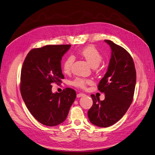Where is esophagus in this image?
Returning <instances> with one entry per match:
<instances>
[{"label": "esophagus", "mask_w": 155, "mask_h": 155, "mask_svg": "<svg viewBox=\"0 0 155 155\" xmlns=\"http://www.w3.org/2000/svg\"><path fill=\"white\" fill-rule=\"evenodd\" d=\"M85 96V94H82V93H80V94H77V97L78 98H80V97H84V96Z\"/></svg>", "instance_id": "1"}]
</instances>
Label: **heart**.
<instances>
[{
    "label": "heart",
    "mask_w": 155,
    "mask_h": 155,
    "mask_svg": "<svg viewBox=\"0 0 155 155\" xmlns=\"http://www.w3.org/2000/svg\"><path fill=\"white\" fill-rule=\"evenodd\" d=\"M79 55L82 56L87 62L91 68H96L102 61V56L98 52V51L94 47L87 46L80 50L78 52ZM74 61V59L72 56H70L67 58L63 66V71L65 73H68L70 72L71 66ZM91 80H87L84 78H77L72 82L73 85L80 88H85L87 85L90 84Z\"/></svg>",
    "instance_id": "heart-1"
}]
</instances>
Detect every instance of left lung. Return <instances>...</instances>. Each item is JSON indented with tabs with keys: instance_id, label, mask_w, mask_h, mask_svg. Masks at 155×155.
<instances>
[{
	"instance_id": "obj_1",
	"label": "left lung",
	"mask_w": 155,
	"mask_h": 155,
	"mask_svg": "<svg viewBox=\"0 0 155 155\" xmlns=\"http://www.w3.org/2000/svg\"><path fill=\"white\" fill-rule=\"evenodd\" d=\"M111 49V58L98 89L105 94L100 101L92 94L93 105L89 110L90 122L99 127H108L123 117L132 102L136 84V71L133 59L125 49L105 40Z\"/></svg>"
}]
</instances>
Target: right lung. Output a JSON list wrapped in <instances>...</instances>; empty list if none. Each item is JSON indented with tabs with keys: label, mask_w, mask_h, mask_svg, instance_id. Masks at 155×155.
Segmentation results:
<instances>
[{
	"label": "right lung",
	"mask_w": 155,
	"mask_h": 155,
	"mask_svg": "<svg viewBox=\"0 0 155 155\" xmlns=\"http://www.w3.org/2000/svg\"><path fill=\"white\" fill-rule=\"evenodd\" d=\"M71 45H45L31 50L21 72L20 91L28 110L38 122L56 126L66 120L76 98L70 88L62 92H52V83L59 84L64 75L61 59Z\"/></svg>",
	"instance_id": "add662e5"
}]
</instances>
